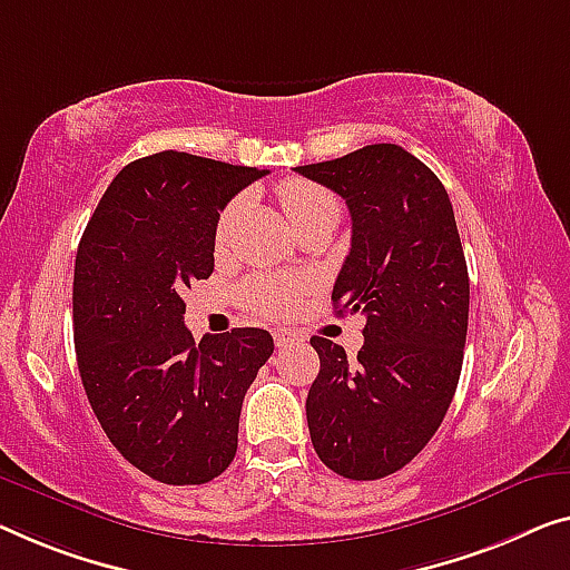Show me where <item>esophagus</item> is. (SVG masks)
Here are the masks:
<instances>
[{
    "instance_id": "34e87169",
    "label": "esophagus",
    "mask_w": 570,
    "mask_h": 570,
    "mask_svg": "<svg viewBox=\"0 0 570 570\" xmlns=\"http://www.w3.org/2000/svg\"><path fill=\"white\" fill-rule=\"evenodd\" d=\"M274 340H276V345L278 347H286V345H294V343H299L302 340V335L299 333H292V330H274Z\"/></svg>"
}]
</instances>
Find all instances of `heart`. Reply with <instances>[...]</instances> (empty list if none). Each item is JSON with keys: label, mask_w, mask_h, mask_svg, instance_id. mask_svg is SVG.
Wrapping results in <instances>:
<instances>
[{"label": "heart", "mask_w": 570, "mask_h": 570, "mask_svg": "<svg viewBox=\"0 0 570 570\" xmlns=\"http://www.w3.org/2000/svg\"><path fill=\"white\" fill-rule=\"evenodd\" d=\"M282 197L284 212L292 227H296L302 219L317 215L322 209H337V199L322 186L304 181V178H292L282 186L278 191ZM240 204L233 202L223 209V215L217 219V243H223L227 233L233 230ZM304 294V282L296 276H256L243 286V299L250 309H256L266 317H284L292 314L299 304V296Z\"/></svg>", "instance_id": "b5f03b06"}]
</instances>
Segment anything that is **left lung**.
I'll return each mask as SVG.
<instances>
[{"label": "left lung", "instance_id": "1", "mask_svg": "<svg viewBox=\"0 0 570 570\" xmlns=\"http://www.w3.org/2000/svg\"><path fill=\"white\" fill-rule=\"evenodd\" d=\"M345 199L351 253L333 288L337 314H366L358 361L314 335L320 373L307 424L320 461L345 479L396 473L430 443L463 366L469 268L440 178L394 142L299 166Z\"/></svg>", "mask_w": 570, "mask_h": 570}]
</instances>
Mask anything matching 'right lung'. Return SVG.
Masks as SVG:
<instances>
[{
	"instance_id": "obj_1",
	"label": "right lung",
	"mask_w": 570,
	"mask_h": 570,
	"mask_svg": "<svg viewBox=\"0 0 570 570\" xmlns=\"http://www.w3.org/2000/svg\"><path fill=\"white\" fill-rule=\"evenodd\" d=\"M266 174L178 150L132 160L76 250L83 392L109 443L160 483H207L233 463L245 392L274 353L261 327L194 343L181 299L215 271L219 212Z\"/></svg>"
}]
</instances>
